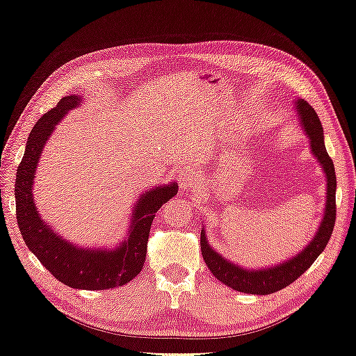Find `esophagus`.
<instances>
[{
    "instance_id": "esophagus-1",
    "label": "esophagus",
    "mask_w": 356,
    "mask_h": 356,
    "mask_svg": "<svg viewBox=\"0 0 356 356\" xmlns=\"http://www.w3.org/2000/svg\"><path fill=\"white\" fill-rule=\"evenodd\" d=\"M195 179H196V172L192 168H182V171H180V174H179V180H180V185H182L184 190L192 188L195 184Z\"/></svg>"
}]
</instances>
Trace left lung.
I'll use <instances>...</instances> for the list:
<instances>
[{"instance_id": "1", "label": "left lung", "mask_w": 356, "mask_h": 356, "mask_svg": "<svg viewBox=\"0 0 356 356\" xmlns=\"http://www.w3.org/2000/svg\"><path fill=\"white\" fill-rule=\"evenodd\" d=\"M294 107L299 116V123L304 129L305 136L310 140V152L316 158L326 177V203L323 219L318 225L316 233L300 252L296 256L286 259V261L275 264L272 267L248 268L241 267L235 262L220 256L214 248L209 245L206 236L204 227L201 229V254L211 273L222 281L229 288L240 291L246 294H272L286 288L300 277L310 265L316 261V257L325 251L330 241L336 222V172H334L332 160L327 155L325 147V134H323L321 121L318 118L316 111L310 107L304 99L294 100Z\"/></svg>"}]
</instances>
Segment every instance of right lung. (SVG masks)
<instances>
[{"mask_svg": "<svg viewBox=\"0 0 356 356\" xmlns=\"http://www.w3.org/2000/svg\"><path fill=\"white\" fill-rule=\"evenodd\" d=\"M83 102L81 95L72 94L59 100L31 129L22 161L15 177V216L25 245L38 261L60 281L73 289H111L129 283L144 267L147 241L156 211L177 193L179 185L169 182L147 190L132 206L124 240L115 248H84L62 238L41 219L33 201V180L44 144L68 111Z\"/></svg>", "mask_w": 356, "mask_h": 356, "instance_id": "right-lung-1", "label": "right lung"}]
</instances>
